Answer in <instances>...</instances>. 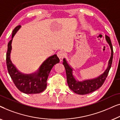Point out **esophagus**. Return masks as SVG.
Listing matches in <instances>:
<instances>
[{"mask_svg": "<svg viewBox=\"0 0 120 120\" xmlns=\"http://www.w3.org/2000/svg\"><path fill=\"white\" fill-rule=\"evenodd\" d=\"M57 56L58 57V58H60V61L61 62V61H62V60H63V59L64 58V56H65V53L64 52L62 51H60L57 52Z\"/></svg>", "mask_w": 120, "mask_h": 120, "instance_id": "34e87169", "label": "esophagus"}]
</instances>
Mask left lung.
Wrapping results in <instances>:
<instances>
[{"instance_id": "1", "label": "left lung", "mask_w": 120, "mask_h": 120, "mask_svg": "<svg viewBox=\"0 0 120 120\" xmlns=\"http://www.w3.org/2000/svg\"><path fill=\"white\" fill-rule=\"evenodd\" d=\"M105 38L111 48V55L106 70L102 75H101V76L97 78L90 80H85L83 82L77 81L75 79V78H74L73 75V73H72L73 69H72V68H70V67L68 64L66 60L65 59H63V64L64 67L65 72H66L67 83H68L69 87L70 88V90L75 93L82 95L88 94V93H91L98 90L104 83L106 77L108 76V73H109L110 69L111 67V64H112L113 53H114L110 39L106 35H105Z\"/></svg>"}]
</instances>
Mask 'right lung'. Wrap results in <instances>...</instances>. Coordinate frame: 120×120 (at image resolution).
Returning <instances> with one entry per match:
<instances>
[{"label": "right lung", "mask_w": 120, "mask_h": 120, "mask_svg": "<svg viewBox=\"0 0 120 120\" xmlns=\"http://www.w3.org/2000/svg\"><path fill=\"white\" fill-rule=\"evenodd\" d=\"M20 28L21 26L19 25L14 29L12 39ZM12 40L11 39L8 44L6 58L8 70L11 79L16 87L23 93L35 94L42 92L47 87V80L51 70L54 65L60 62V59L57 55H54L47 58L42 64L37 73L30 75L22 74L16 69L10 58Z\"/></svg>", "instance_id": "obj_1"}]
</instances>
